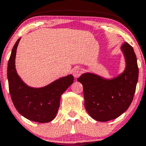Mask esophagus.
Wrapping results in <instances>:
<instances>
[{
    "label": "esophagus",
    "mask_w": 146,
    "mask_h": 146,
    "mask_svg": "<svg viewBox=\"0 0 146 146\" xmlns=\"http://www.w3.org/2000/svg\"><path fill=\"white\" fill-rule=\"evenodd\" d=\"M72 73H73V75L74 76L75 78H77V77H79L81 75V70L79 67H75L73 69Z\"/></svg>",
    "instance_id": "obj_1"
}]
</instances>
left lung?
Masks as SVG:
<instances>
[{"label":"left lung","instance_id":"1","mask_svg":"<svg viewBox=\"0 0 146 146\" xmlns=\"http://www.w3.org/2000/svg\"><path fill=\"white\" fill-rule=\"evenodd\" d=\"M121 48L126 61L122 74L108 80L87 73L77 79L83 87L85 109L97 121L105 122L118 117L133 100L139 73L136 55L127 42Z\"/></svg>","mask_w":146,"mask_h":146}]
</instances>
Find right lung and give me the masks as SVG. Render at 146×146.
<instances>
[{
    "instance_id": "obj_1",
    "label": "right lung",
    "mask_w": 146,
    "mask_h": 146,
    "mask_svg": "<svg viewBox=\"0 0 146 146\" xmlns=\"http://www.w3.org/2000/svg\"><path fill=\"white\" fill-rule=\"evenodd\" d=\"M19 38L13 46L8 63L7 77L11 99L19 113L38 123H47L55 117L61 96L73 83L72 75L61 77L42 88H33L21 80L15 69V57Z\"/></svg>"
}]
</instances>
